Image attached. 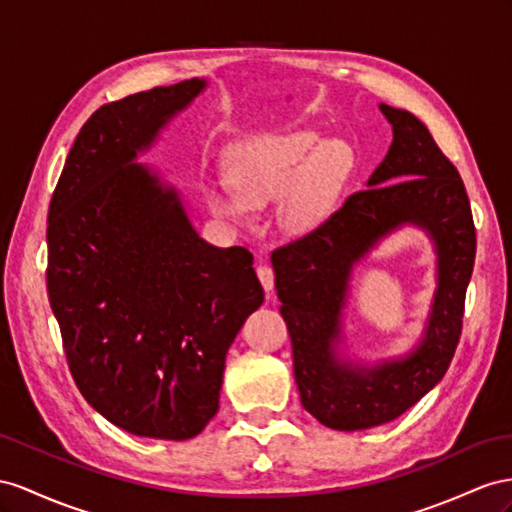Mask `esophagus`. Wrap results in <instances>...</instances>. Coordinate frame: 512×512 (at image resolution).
<instances>
[{
    "mask_svg": "<svg viewBox=\"0 0 512 512\" xmlns=\"http://www.w3.org/2000/svg\"><path fill=\"white\" fill-rule=\"evenodd\" d=\"M257 277L261 281V285H264V290L270 294L274 290V272L270 266H257Z\"/></svg>",
    "mask_w": 512,
    "mask_h": 512,
    "instance_id": "obj_1",
    "label": "esophagus"
}]
</instances>
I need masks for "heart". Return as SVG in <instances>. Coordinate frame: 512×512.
<instances>
[{
  "label": "heart",
  "instance_id": "obj_1",
  "mask_svg": "<svg viewBox=\"0 0 512 512\" xmlns=\"http://www.w3.org/2000/svg\"><path fill=\"white\" fill-rule=\"evenodd\" d=\"M344 142H324L313 131L246 142L229 168L231 188H209L216 214L246 220L248 212L279 197L277 216L290 233H307L331 216L350 173Z\"/></svg>",
  "mask_w": 512,
  "mask_h": 512
}]
</instances>
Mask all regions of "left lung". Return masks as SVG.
Here are the masks:
<instances>
[{
  "instance_id": "obj_1",
  "label": "left lung",
  "mask_w": 512,
  "mask_h": 512,
  "mask_svg": "<svg viewBox=\"0 0 512 512\" xmlns=\"http://www.w3.org/2000/svg\"><path fill=\"white\" fill-rule=\"evenodd\" d=\"M381 110L393 127V142L368 188L350 194L320 227L272 251L300 402L333 430L391 422L441 381L461 339L476 259V227L456 166L417 116L385 103ZM402 221L430 230L438 246L440 287L429 329L404 362L352 371L332 355L349 270Z\"/></svg>"
}]
</instances>
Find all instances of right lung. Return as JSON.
<instances>
[{"label": "right lung", "instance_id": "1", "mask_svg": "<svg viewBox=\"0 0 512 512\" xmlns=\"http://www.w3.org/2000/svg\"><path fill=\"white\" fill-rule=\"evenodd\" d=\"M203 88L186 80L101 106L49 203L47 294L71 376L138 437L199 435L218 411L227 350L264 303L253 253L201 240L175 190L134 162Z\"/></svg>", "mask_w": 512, "mask_h": 512}]
</instances>
